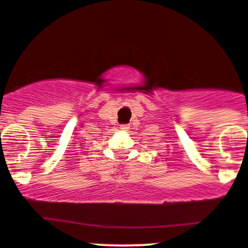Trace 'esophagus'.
<instances>
[{
    "label": "esophagus",
    "instance_id": "obj_1",
    "mask_svg": "<svg viewBox=\"0 0 248 248\" xmlns=\"http://www.w3.org/2000/svg\"><path fill=\"white\" fill-rule=\"evenodd\" d=\"M120 128H121L122 131H126V129H128V126H127V124H121V127H120Z\"/></svg>",
    "mask_w": 248,
    "mask_h": 248
}]
</instances>
